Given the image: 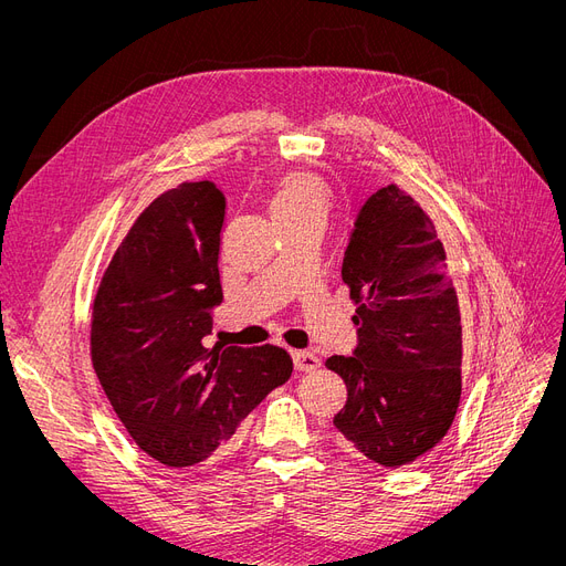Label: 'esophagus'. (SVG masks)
Listing matches in <instances>:
<instances>
[{"mask_svg": "<svg viewBox=\"0 0 566 566\" xmlns=\"http://www.w3.org/2000/svg\"><path fill=\"white\" fill-rule=\"evenodd\" d=\"M291 358H293L295 371H305L307 374V371H314V369L321 367V360L310 350H293Z\"/></svg>", "mask_w": 566, "mask_h": 566, "instance_id": "34e87169", "label": "esophagus"}]
</instances>
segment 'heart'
I'll use <instances>...</instances> for the list:
<instances>
[{
	"mask_svg": "<svg viewBox=\"0 0 566 566\" xmlns=\"http://www.w3.org/2000/svg\"><path fill=\"white\" fill-rule=\"evenodd\" d=\"M271 195L273 213L282 227L303 220L325 222L335 201L331 184L312 169L280 171L271 184Z\"/></svg>",
	"mask_w": 566,
	"mask_h": 566,
	"instance_id": "b5f03b06",
	"label": "heart"
}]
</instances>
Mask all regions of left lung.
Listing matches in <instances>:
<instances>
[{
	"mask_svg": "<svg viewBox=\"0 0 566 566\" xmlns=\"http://www.w3.org/2000/svg\"><path fill=\"white\" fill-rule=\"evenodd\" d=\"M342 280L355 305L358 348L325 360L348 392L335 427L374 463L408 465L454 422L463 325L436 224L397 184L363 203Z\"/></svg>",
	"mask_w": 566,
	"mask_h": 566,
	"instance_id": "left-lung-1",
	"label": "left lung"
}]
</instances>
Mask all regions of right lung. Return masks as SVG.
<instances>
[{
	"mask_svg": "<svg viewBox=\"0 0 566 566\" xmlns=\"http://www.w3.org/2000/svg\"><path fill=\"white\" fill-rule=\"evenodd\" d=\"M227 199L213 181H184L148 203L98 284L92 363L139 450L169 468L213 457L252 408L286 382L277 346L206 348L222 303Z\"/></svg>",
	"mask_w": 566,
	"mask_h": 566,
	"instance_id": "1",
	"label": "right lung"
}]
</instances>
